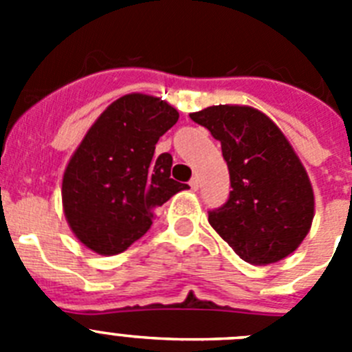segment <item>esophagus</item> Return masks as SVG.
I'll return each mask as SVG.
<instances>
[{
  "instance_id": "obj_1",
  "label": "esophagus",
  "mask_w": 352,
  "mask_h": 352,
  "mask_svg": "<svg viewBox=\"0 0 352 352\" xmlns=\"http://www.w3.org/2000/svg\"><path fill=\"white\" fill-rule=\"evenodd\" d=\"M188 185H190V188H192V190H197L199 186H201V182H199V178H197V176H194V178L190 179V183H188Z\"/></svg>"
}]
</instances>
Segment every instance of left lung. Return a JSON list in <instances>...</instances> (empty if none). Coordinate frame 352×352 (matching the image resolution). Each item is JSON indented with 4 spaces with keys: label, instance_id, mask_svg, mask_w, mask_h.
Returning a JSON list of instances; mask_svg holds the SVG:
<instances>
[{
    "label": "left lung",
    "instance_id": "obj_1",
    "mask_svg": "<svg viewBox=\"0 0 352 352\" xmlns=\"http://www.w3.org/2000/svg\"><path fill=\"white\" fill-rule=\"evenodd\" d=\"M222 144L232 190L208 213L220 238L250 264L296 250L314 220L309 174L282 130L248 105H211L190 114Z\"/></svg>",
    "mask_w": 352,
    "mask_h": 352
}]
</instances>
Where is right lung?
<instances>
[{
    "label": "right lung",
    "instance_id": "1",
    "mask_svg": "<svg viewBox=\"0 0 352 352\" xmlns=\"http://www.w3.org/2000/svg\"><path fill=\"white\" fill-rule=\"evenodd\" d=\"M157 96L130 93L109 105L63 174L65 219L80 243L116 256L146 234L158 206L188 185L170 178L173 157L155 144L178 121Z\"/></svg>",
    "mask_w": 352,
    "mask_h": 352
}]
</instances>
